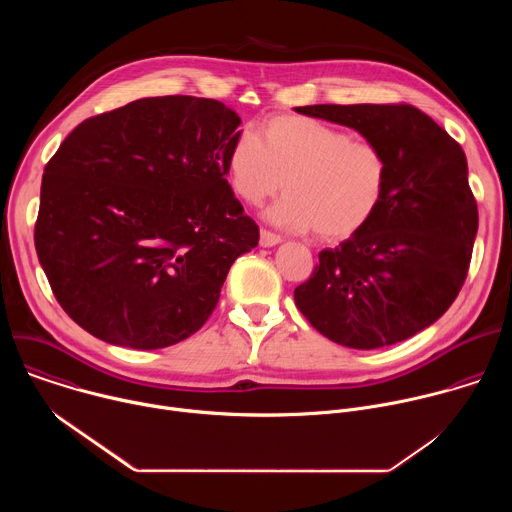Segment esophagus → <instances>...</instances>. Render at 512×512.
Here are the masks:
<instances>
[{
    "mask_svg": "<svg viewBox=\"0 0 512 512\" xmlns=\"http://www.w3.org/2000/svg\"><path fill=\"white\" fill-rule=\"evenodd\" d=\"M281 243V237L279 235H273V233H269V231H261L259 233V245L261 247H275V245H279Z\"/></svg>",
    "mask_w": 512,
    "mask_h": 512,
    "instance_id": "obj_1",
    "label": "esophagus"
}]
</instances>
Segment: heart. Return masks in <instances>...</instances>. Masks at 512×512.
Segmentation results:
<instances>
[{
    "mask_svg": "<svg viewBox=\"0 0 512 512\" xmlns=\"http://www.w3.org/2000/svg\"><path fill=\"white\" fill-rule=\"evenodd\" d=\"M227 178L239 198L259 206L283 184L287 192L265 218L281 229L316 231L324 241L360 233L389 188V160L373 141L306 115H275L257 139L241 133L227 152Z\"/></svg>",
    "mask_w": 512,
    "mask_h": 512,
    "instance_id": "heart-1",
    "label": "heart"
}]
</instances>
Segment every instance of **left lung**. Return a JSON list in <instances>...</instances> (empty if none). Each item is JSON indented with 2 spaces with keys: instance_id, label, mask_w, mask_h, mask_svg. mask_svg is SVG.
<instances>
[{
  "instance_id": "obj_1",
  "label": "left lung",
  "mask_w": 512,
  "mask_h": 512,
  "mask_svg": "<svg viewBox=\"0 0 512 512\" xmlns=\"http://www.w3.org/2000/svg\"><path fill=\"white\" fill-rule=\"evenodd\" d=\"M308 117L358 131L389 160L373 221L324 249L294 291L298 310L336 344L373 350L431 326L458 298L478 231L460 143L411 105H308Z\"/></svg>"
}]
</instances>
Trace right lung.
<instances>
[{
    "instance_id": "1",
    "label": "right lung",
    "mask_w": 512,
    "mask_h": 512,
    "mask_svg": "<svg viewBox=\"0 0 512 512\" xmlns=\"http://www.w3.org/2000/svg\"><path fill=\"white\" fill-rule=\"evenodd\" d=\"M241 117L148 97L91 117L46 164L36 253L62 310L113 346H172L212 314L259 229L227 182Z\"/></svg>"
}]
</instances>
